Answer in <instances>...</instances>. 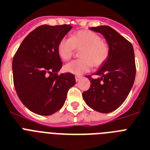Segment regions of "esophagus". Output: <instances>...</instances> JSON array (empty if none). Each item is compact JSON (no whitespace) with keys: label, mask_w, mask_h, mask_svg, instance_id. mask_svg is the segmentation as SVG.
<instances>
[{"label":"esophagus","mask_w":150,"mask_h":150,"mask_svg":"<svg viewBox=\"0 0 150 150\" xmlns=\"http://www.w3.org/2000/svg\"><path fill=\"white\" fill-rule=\"evenodd\" d=\"M81 79V77L79 76V75H76L75 76V80H76V81H79Z\"/></svg>","instance_id":"34e87169"}]
</instances>
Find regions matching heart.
I'll return each mask as SVG.
<instances>
[{
	"label": "heart",
	"mask_w": 150,
	"mask_h": 150,
	"mask_svg": "<svg viewBox=\"0 0 150 150\" xmlns=\"http://www.w3.org/2000/svg\"><path fill=\"white\" fill-rule=\"evenodd\" d=\"M75 48L81 49L79 59L71 61L64 66L65 71L74 75H82L91 66L98 67L107 59L109 47L96 32L81 30L74 33L71 38H63L57 45V53L62 60H69Z\"/></svg>",
	"instance_id": "1"
}]
</instances>
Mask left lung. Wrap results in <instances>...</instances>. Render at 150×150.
<instances>
[{
  "mask_svg": "<svg viewBox=\"0 0 150 150\" xmlns=\"http://www.w3.org/2000/svg\"><path fill=\"white\" fill-rule=\"evenodd\" d=\"M90 29L102 34L109 47L107 59L94 73L91 88L82 93L86 104L102 113L118 109L126 100L134 82L136 75L134 52L132 44L115 30L108 25Z\"/></svg>",
  "mask_w": 150,
  "mask_h": 150,
  "instance_id": "1",
  "label": "left lung"
}]
</instances>
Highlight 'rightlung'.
Masks as SVG:
<instances>
[{
	"label": "right lung",
	"instance_id": "right-lung-1",
	"mask_svg": "<svg viewBox=\"0 0 150 150\" xmlns=\"http://www.w3.org/2000/svg\"><path fill=\"white\" fill-rule=\"evenodd\" d=\"M70 25H43L25 38L13 59V84L19 100L30 111L50 115L62 107L75 85L71 73L58 75L62 61L57 45L71 29Z\"/></svg>",
	"mask_w": 150,
	"mask_h": 150
}]
</instances>
